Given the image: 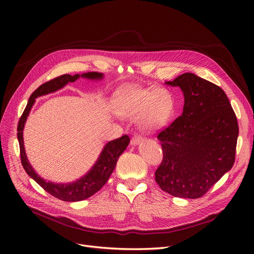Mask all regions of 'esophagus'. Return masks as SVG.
Here are the masks:
<instances>
[{
	"label": "esophagus",
	"mask_w": 254,
	"mask_h": 254,
	"mask_svg": "<svg viewBox=\"0 0 254 254\" xmlns=\"http://www.w3.org/2000/svg\"><path fill=\"white\" fill-rule=\"evenodd\" d=\"M141 141H142V138H141L140 136H135V137H132V138H131V140H130V144H131V145H134V146H136V145H139V144L141 143Z\"/></svg>",
	"instance_id": "34e87169"
}]
</instances>
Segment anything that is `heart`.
<instances>
[{"label":"heart","mask_w":254,"mask_h":254,"mask_svg":"<svg viewBox=\"0 0 254 254\" xmlns=\"http://www.w3.org/2000/svg\"><path fill=\"white\" fill-rule=\"evenodd\" d=\"M114 112L128 119L139 116V127L145 132H152L169 123L174 112V100L163 88H129L116 97Z\"/></svg>","instance_id":"obj_1"}]
</instances>
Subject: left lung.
I'll return each mask as SVG.
<instances>
[{"mask_svg": "<svg viewBox=\"0 0 254 254\" xmlns=\"http://www.w3.org/2000/svg\"><path fill=\"white\" fill-rule=\"evenodd\" d=\"M183 92V113L157 139L164 158L155 181L173 196L197 198L205 194L234 163L239 127L225 92L192 73L173 81Z\"/></svg>", "mask_w": 254, "mask_h": 254, "instance_id": "1", "label": "left lung"}]
</instances>
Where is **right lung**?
<instances>
[{"label": "right lung", "mask_w": 254, "mask_h": 254, "mask_svg": "<svg viewBox=\"0 0 254 254\" xmlns=\"http://www.w3.org/2000/svg\"><path fill=\"white\" fill-rule=\"evenodd\" d=\"M79 78L99 81V80H102L104 78V74L98 72H88L75 75L65 74L52 79L50 81L45 82L42 85H40L30 97L28 105L25 107L17 127V139L20 148L21 164L26 172V174H28L32 179H34L48 193L64 202L82 201V199L88 198L89 196L99 191L106 184V182L108 181L110 175L112 174V172L116 167V163L119 156L127 149L129 143V138L127 135L107 143L103 147L96 163L92 165V167L87 171V173H85L83 176L72 182L58 183L47 181L46 179L40 176L36 172V170L32 167L24 149L23 128L26 123V119H28V116L30 115V112L36 102V99L42 96L49 95V93L52 92H56L64 88L69 82H74Z\"/></svg>", "instance_id": "right-lung-1"}]
</instances>
